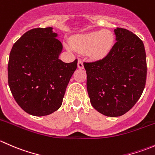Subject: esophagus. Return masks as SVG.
<instances>
[{
    "label": "esophagus",
    "mask_w": 155,
    "mask_h": 155,
    "mask_svg": "<svg viewBox=\"0 0 155 155\" xmlns=\"http://www.w3.org/2000/svg\"><path fill=\"white\" fill-rule=\"evenodd\" d=\"M78 68L79 69H83L84 68V65H83V62L81 59H79L78 60Z\"/></svg>",
    "instance_id": "esophagus-1"
}]
</instances>
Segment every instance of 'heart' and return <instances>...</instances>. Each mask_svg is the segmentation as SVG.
Instances as JSON below:
<instances>
[{"mask_svg": "<svg viewBox=\"0 0 155 155\" xmlns=\"http://www.w3.org/2000/svg\"><path fill=\"white\" fill-rule=\"evenodd\" d=\"M113 43V34L108 30L80 34L70 40V44L75 50L87 52L94 58H101L107 54Z\"/></svg>", "mask_w": 155, "mask_h": 155, "instance_id": "obj_1", "label": "heart"}]
</instances>
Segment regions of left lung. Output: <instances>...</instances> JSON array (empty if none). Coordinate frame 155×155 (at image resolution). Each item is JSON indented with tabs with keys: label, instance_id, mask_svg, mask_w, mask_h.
I'll list each match as a JSON object with an SVG mask.
<instances>
[{
	"label": "left lung",
	"instance_id": "1",
	"mask_svg": "<svg viewBox=\"0 0 155 155\" xmlns=\"http://www.w3.org/2000/svg\"><path fill=\"white\" fill-rule=\"evenodd\" d=\"M116 43L100 60L84 62L87 90L92 107L103 115H124L139 101L147 76L143 41L124 28L114 30Z\"/></svg>",
	"mask_w": 155,
	"mask_h": 155
}]
</instances>
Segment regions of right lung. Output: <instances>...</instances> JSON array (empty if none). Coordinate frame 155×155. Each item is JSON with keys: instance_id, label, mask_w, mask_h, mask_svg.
<instances>
[{"instance_id": "obj_1", "label": "right lung", "mask_w": 155, "mask_h": 155, "mask_svg": "<svg viewBox=\"0 0 155 155\" xmlns=\"http://www.w3.org/2000/svg\"><path fill=\"white\" fill-rule=\"evenodd\" d=\"M52 28L25 33L11 49L8 84L14 99L30 115L43 116L61 107L78 60L59 59L63 48Z\"/></svg>"}]
</instances>
